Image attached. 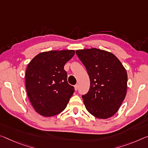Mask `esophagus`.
Masks as SVG:
<instances>
[{"label":"esophagus","instance_id":"34e87169","mask_svg":"<svg viewBox=\"0 0 148 148\" xmlns=\"http://www.w3.org/2000/svg\"><path fill=\"white\" fill-rule=\"evenodd\" d=\"M74 88H75V90H76V91L78 90V88H79L78 84H76V85L74 86Z\"/></svg>","mask_w":148,"mask_h":148}]
</instances>
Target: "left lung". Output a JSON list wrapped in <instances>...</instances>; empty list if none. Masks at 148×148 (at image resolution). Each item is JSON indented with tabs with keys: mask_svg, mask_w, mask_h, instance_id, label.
Here are the masks:
<instances>
[{
	"mask_svg": "<svg viewBox=\"0 0 148 148\" xmlns=\"http://www.w3.org/2000/svg\"><path fill=\"white\" fill-rule=\"evenodd\" d=\"M85 66L90 79V88L82 95L86 109L99 119L114 115L125 99L127 73L113 54L93 48L76 51Z\"/></svg>",
	"mask_w": 148,
	"mask_h": 148,
	"instance_id": "obj_1",
	"label": "left lung"
}]
</instances>
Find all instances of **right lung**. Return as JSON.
Returning a JSON list of instances; mask_svg holds the SVG:
<instances>
[{
    "instance_id": "right-lung-1",
    "label": "right lung",
    "mask_w": 148,
    "mask_h": 148,
    "mask_svg": "<svg viewBox=\"0 0 148 148\" xmlns=\"http://www.w3.org/2000/svg\"><path fill=\"white\" fill-rule=\"evenodd\" d=\"M73 50L39 53L27 65L25 87L32 106L41 115L52 116L64 110L74 92L67 82L64 66L74 55Z\"/></svg>"
}]
</instances>
